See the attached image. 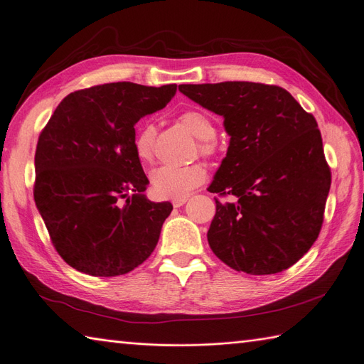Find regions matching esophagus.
<instances>
[{"instance_id": "34e87169", "label": "esophagus", "mask_w": 364, "mask_h": 364, "mask_svg": "<svg viewBox=\"0 0 364 364\" xmlns=\"http://www.w3.org/2000/svg\"><path fill=\"white\" fill-rule=\"evenodd\" d=\"M186 200H188V199H186V197H182V199H173L171 203H173L174 208H181L182 205L186 203Z\"/></svg>"}]
</instances>
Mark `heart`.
Here are the masks:
<instances>
[{
    "mask_svg": "<svg viewBox=\"0 0 364 364\" xmlns=\"http://www.w3.org/2000/svg\"><path fill=\"white\" fill-rule=\"evenodd\" d=\"M181 124L191 135L199 138V151L203 156H213L215 153V126L208 115L199 111H186L179 117ZM156 130L151 124L141 127L134 141L136 158L142 162H150L155 153ZM206 181V170L202 164H191L185 167L162 165L150 174L151 191L159 199H182L188 196L197 186Z\"/></svg>",
    "mask_w": 364,
    "mask_h": 364,
    "instance_id": "heart-1",
    "label": "heart"
}]
</instances>
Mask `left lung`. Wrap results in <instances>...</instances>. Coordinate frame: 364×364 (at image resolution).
I'll list each match as a JSON object with an SVG mask.
<instances>
[{
  "instance_id": "obj_1",
  "label": "left lung",
  "mask_w": 364,
  "mask_h": 364,
  "mask_svg": "<svg viewBox=\"0 0 364 364\" xmlns=\"http://www.w3.org/2000/svg\"><path fill=\"white\" fill-rule=\"evenodd\" d=\"M193 102L225 118L226 158L208 191L222 203L209 247L230 269L272 274L291 267L321 234L331 170L316 118L277 85H179Z\"/></svg>"
}]
</instances>
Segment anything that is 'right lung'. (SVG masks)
<instances>
[{
    "label": "right lung",
    "mask_w": 364,
    "mask_h": 364,
    "mask_svg": "<svg viewBox=\"0 0 364 364\" xmlns=\"http://www.w3.org/2000/svg\"><path fill=\"white\" fill-rule=\"evenodd\" d=\"M176 91L132 82L85 87L65 97L42 129L33 196L54 249L73 269L118 277L155 250L173 206L144 196L135 124Z\"/></svg>",
    "instance_id": "right-lung-1"
}]
</instances>
